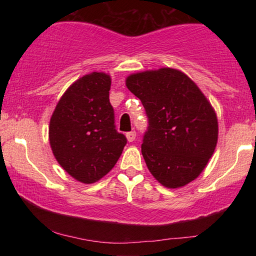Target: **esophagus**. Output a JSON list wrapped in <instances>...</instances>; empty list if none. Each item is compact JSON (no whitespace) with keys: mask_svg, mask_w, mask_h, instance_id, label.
I'll use <instances>...</instances> for the list:
<instances>
[{"mask_svg":"<svg viewBox=\"0 0 256 256\" xmlns=\"http://www.w3.org/2000/svg\"><path fill=\"white\" fill-rule=\"evenodd\" d=\"M126 138H128V142H134V138H136V132H134V131L128 132V134H126Z\"/></svg>","mask_w":256,"mask_h":256,"instance_id":"esophagus-1","label":"esophagus"}]
</instances>
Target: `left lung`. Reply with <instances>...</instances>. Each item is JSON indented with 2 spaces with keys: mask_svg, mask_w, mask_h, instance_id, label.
<instances>
[{
  "mask_svg": "<svg viewBox=\"0 0 256 256\" xmlns=\"http://www.w3.org/2000/svg\"><path fill=\"white\" fill-rule=\"evenodd\" d=\"M126 86L148 116L142 155L154 178L171 189L198 178L218 142L216 114L198 85L164 67L130 74Z\"/></svg>",
  "mask_w": 256,
  "mask_h": 256,
  "instance_id": "1",
  "label": "left lung"
}]
</instances>
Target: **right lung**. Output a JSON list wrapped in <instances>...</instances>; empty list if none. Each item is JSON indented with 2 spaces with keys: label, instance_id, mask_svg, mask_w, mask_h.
<instances>
[{
  "label": "right lung",
  "instance_id": "obj_1",
  "mask_svg": "<svg viewBox=\"0 0 256 256\" xmlns=\"http://www.w3.org/2000/svg\"><path fill=\"white\" fill-rule=\"evenodd\" d=\"M110 83L104 72L79 78L64 91L50 118L52 154L64 171L85 184L104 177L128 142L114 125Z\"/></svg>",
  "mask_w": 256,
  "mask_h": 256
}]
</instances>
